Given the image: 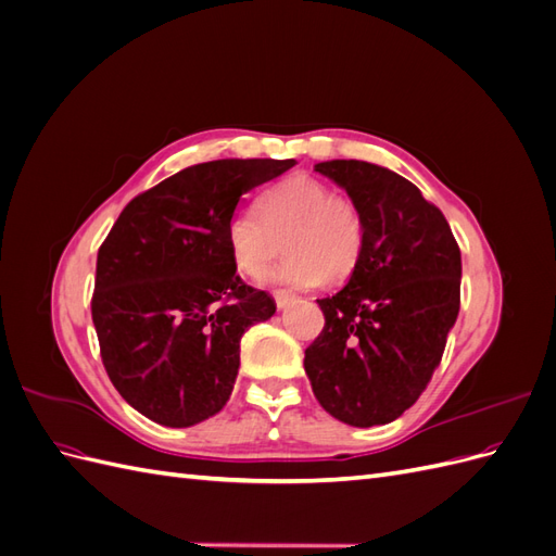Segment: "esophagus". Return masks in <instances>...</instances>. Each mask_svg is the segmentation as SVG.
Here are the masks:
<instances>
[{
  "mask_svg": "<svg viewBox=\"0 0 556 556\" xmlns=\"http://www.w3.org/2000/svg\"><path fill=\"white\" fill-rule=\"evenodd\" d=\"M274 299H276V306L280 311L288 308L290 304H294V301H296V296L292 292H288V290H274Z\"/></svg>",
  "mask_w": 556,
  "mask_h": 556,
  "instance_id": "1",
  "label": "esophagus"
}]
</instances>
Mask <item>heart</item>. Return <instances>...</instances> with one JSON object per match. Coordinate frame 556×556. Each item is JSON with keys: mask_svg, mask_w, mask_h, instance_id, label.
<instances>
[{"mask_svg": "<svg viewBox=\"0 0 556 556\" xmlns=\"http://www.w3.org/2000/svg\"><path fill=\"white\" fill-rule=\"evenodd\" d=\"M233 266L248 278H262L280 241L285 257L268 276L271 282L311 290L355 271L366 245L359 206L348 194L331 192L325 180L292 174L257 197L255 211H237L225 229Z\"/></svg>", "mask_w": 556, "mask_h": 556, "instance_id": "heart-1", "label": "heart"}]
</instances>
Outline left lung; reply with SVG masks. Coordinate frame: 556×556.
<instances>
[{
	"label": "left lung",
	"instance_id": "8db88e82",
	"mask_svg": "<svg viewBox=\"0 0 556 556\" xmlns=\"http://www.w3.org/2000/svg\"><path fill=\"white\" fill-rule=\"evenodd\" d=\"M364 215L366 245L341 292L317 299L325 329L306 348L313 394L352 427L394 422L427 390L459 315L462 252L445 215L378 164H315Z\"/></svg>",
	"mask_w": 556,
	"mask_h": 556
}]
</instances>
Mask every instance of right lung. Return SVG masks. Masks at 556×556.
<instances>
[{"instance_id":"obj_1","label":"right lung","mask_w":556,"mask_h":556,"mask_svg":"<svg viewBox=\"0 0 556 556\" xmlns=\"http://www.w3.org/2000/svg\"><path fill=\"white\" fill-rule=\"evenodd\" d=\"M294 160L194 164L134 197L97 252L92 323L113 387L148 419L192 427L220 413L241 336L276 313L231 262L239 199Z\"/></svg>"}]
</instances>
